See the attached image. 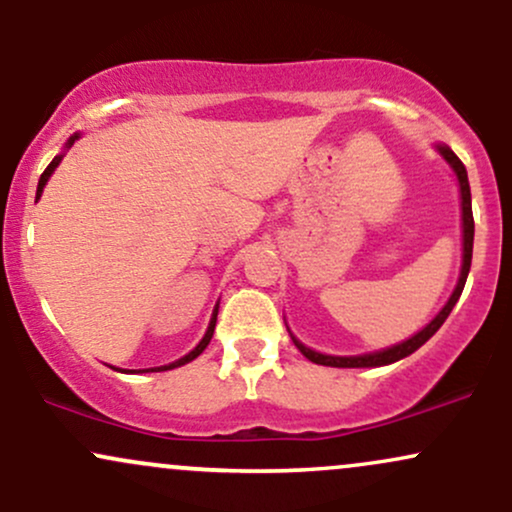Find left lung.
Segmentation results:
<instances>
[{
	"mask_svg": "<svg viewBox=\"0 0 512 512\" xmlns=\"http://www.w3.org/2000/svg\"><path fill=\"white\" fill-rule=\"evenodd\" d=\"M440 154H443L445 161L450 163L452 170H455L457 180H460V192H462V233H464V255H462V274H460V281H457V289L452 291L450 301L445 303V308L440 310V313L433 317L431 322L421 330L419 334H414V337L407 339V342L392 346V349H385V351H378V354H366V356H325V354H317V351L308 349V346H303L298 342L296 337L293 339V344L298 346V351L308 358V361L317 363V366H332V368H375V366H387V363H395L399 358L414 354L419 346H424L428 339L433 337L440 330V325H443L445 320H448V315L452 313V308H455V303L460 301L462 296V289H464V281H467V274H469V267H472V245H474V216H472V192H469V180H467V168H464V163L460 158L455 156V151H450L448 146H440Z\"/></svg>",
	"mask_w": 512,
	"mask_h": 512,
	"instance_id": "left-lung-1",
	"label": "left lung"
}]
</instances>
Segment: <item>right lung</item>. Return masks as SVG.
I'll list each match as a JSON object with an SVG mask.
<instances>
[{
  "label": "right lung",
  "instance_id": "add662e5",
  "mask_svg": "<svg viewBox=\"0 0 512 512\" xmlns=\"http://www.w3.org/2000/svg\"><path fill=\"white\" fill-rule=\"evenodd\" d=\"M74 139H76V134H74L72 139H69V146L74 144ZM60 161H62V156H55V158H52V163H50V166L43 170V175H40V182H38V195H35V197H40V195H43V187H45V182H48V178H50V175H52V170H55L57 166H60ZM216 313H219V308L214 310V317H211V322H209V330H207V334H204V339H202V342H199V344L195 346V349L190 351V354H187V356H182L180 361H175V363H168V366H161V368H151V370H156V373H158V370H170V368L185 366V363H190L192 358H197L199 354H202V351L207 349V344L211 342V334H214V327H216Z\"/></svg>",
  "mask_w": 512,
  "mask_h": 512
}]
</instances>
